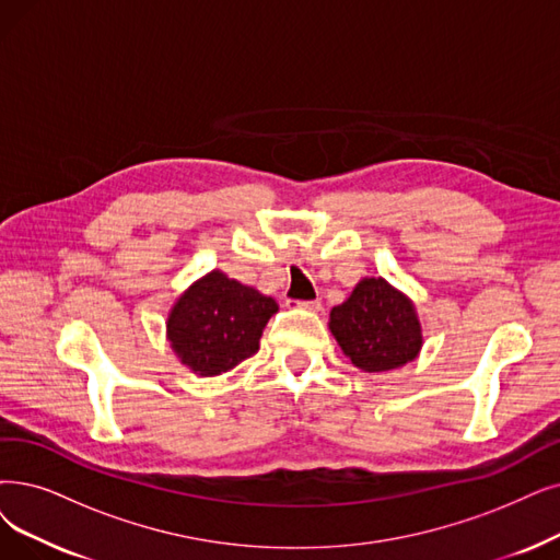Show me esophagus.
Returning <instances> with one entry per match:
<instances>
[{"label":"esophagus","mask_w":560,"mask_h":560,"mask_svg":"<svg viewBox=\"0 0 560 560\" xmlns=\"http://www.w3.org/2000/svg\"><path fill=\"white\" fill-rule=\"evenodd\" d=\"M289 303H294L296 307H303V310H310V312H319L322 310V301L317 299V301H289Z\"/></svg>","instance_id":"obj_1"}]
</instances>
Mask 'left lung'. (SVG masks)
<instances>
[{
  "label": "left lung",
  "mask_w": 560,
  "mask_h": 560,
  "mask_svg": "<svg viewBox=\"0 0 560 560\" xmlns=\"http://www.w3.org/2000/svg\"><path fill=\"white\" fill-rule=\"evenodd\" d=\"M328 328L342 353L363 372H390L416 361L422 326L413 301L384 278H363L330 310Z\"/></svg>",
  "instance_id": "left-lung-1"
}]
</instances>
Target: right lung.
<instances>
[{
  "label": "right lung",
  "mask_w": 560,
  "mask_h": 560,
  "mask_svg": "<svg viewBox=\"0 0 560 560\" xmlns=\"http://www.w3.org/2000/svg\"><path fill=\"white\" fill-rule=\"evenodd\" d=\"M276 312V299L213 268L174 301L167 340L192 374L218 376L257 353L264 326Z\"/></svg>",
  "instance_id": "add662e5"
}]
</instances>
